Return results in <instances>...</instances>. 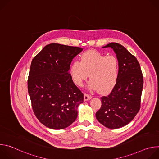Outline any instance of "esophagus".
<instances>
[{"instance_id":"34e87169","label":"esophagus","mask_w":159,"mask_h":159,"mask_svg":"<svg viewBox=\"0 0 159 159\" xmlns=\"http://www.w3.org/2000/svg\"><path fill=\"white\" fill-rule=\"evenodd\" d=\"M91 98H92V96H90V95H89V94H84V101H89V100H90Z\"/></svg>"}]
</instances>
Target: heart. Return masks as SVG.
I'll return each instance as SVG.
<instances>
[{"mask_svg": "<svg viewBox=\"0 0 159 159\" xmlns=\"http://www.w3.org/2000/svg\"><path fill=\"white\" fill-rule=\"evenodd\" d=\"M120 68L119 60L115 56L90 50L84 53L80 61L75 60L70 65V74L78 86L82 85L89 74V89L106 93L116 85Z\"/></svg>", "mask_w": 159, "mask_h": 159, "instance_id": "heart-1", "label": "heart"}]
</instances>
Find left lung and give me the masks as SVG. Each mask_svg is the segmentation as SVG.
Wrapping results in <instances>:
<instances>
[{
    "label": "left lung",
    "mask_w": 159,
    "mask_h": 159,
    "mask_svg": "<svg viewBox=\"0 0 159 159\" xmlns=\"http://www.w3.org/2000/svg\"><path fill=\"white\" fill-rule=\"evenodd\" d=\"M102 48L113 50L120 68L112 91L101 98L102 105L96 117L105 127L116 129L128 125L139 111L143 77L137 59L122 45L111 43Z\"/></svg>",
    "instance_id": "left-lung-1"
}]
</instances>
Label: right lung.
Masks as SVG:
<instances>
[{
	"label": "right lung",
	"mask_w": 159,
	"mask_h": 159,
	"mask_svg": "<svg viewBox=\"0 0 159 159\" xmlns=\"http://www.w3.org/2000/svg\"><path fill=\"white\" fill-rule=\"evenodd\" d=\"M82 50L51 43L31 61L28 89L33 110L38 120L49 128L64 129L77 119L84 94L69 70L73 58Z\"/></svg>",
	"instance_id": "1"
}]
</instances>
